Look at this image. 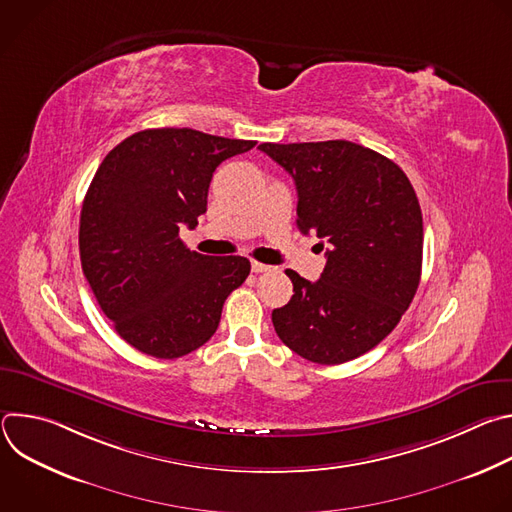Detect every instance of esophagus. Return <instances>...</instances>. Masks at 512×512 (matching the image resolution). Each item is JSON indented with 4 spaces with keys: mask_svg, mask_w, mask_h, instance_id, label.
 I'll list each match as a JSON object with an SVG mask.
<instances>
[{
    "mask_svg": "<svg viewBox=\"0 0 512 512\" xmlns=\"http://www.w3.org/2000/svg\"><path fill=\"white\" fill-rule=\"evenodd\" d=\"M251 269L255 273H265V271L271 269V265H265V263H259V261H251Z\"/></svg>",
    "mask_w": 512,
    "mask_h": 512,
    "instance_id": "esophagus-1",
    "label": "esophagus"
}]
</instances>
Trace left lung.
Masks as SVG:
<instances>
[{
  "mask_svg": "<svg viewBox=\"0 0 512 512\" xmlns=\"http://www.w3.org/2000/svg\"><path fill=\"white\" fill-rule=\"evenodd\" d=\"M296 182L300 233L326 249L318 281L287 269L294 296L273 310L277 336L306 360L348 362L399 324L421 277L423 218L405 172L364 145L261 143Z\"/></svg>",
  "mask_w": 512,
  "mask_h": 512,
  "instance_id": "8db88e82",
  "label": "left lung"
}]
</instances>
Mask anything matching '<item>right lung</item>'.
I'll return each instance as SVG.
<instances>
[{
    "label": "right lung",
    "mask_w": 512,
    "mask_h": 512,
    "mask_svg": "<svg viewBox=\"0 0 512 512\" xmlns=\"http://www.w3.org/2000/svg\"><path fill=\"white\" fill-rule=\"evenodd\" d=\"M255 141L188 127L143 129L105 156L81 210L83 273L117 334L156 358H180L216 332L245 257L186 249L180 229L206 212L214 170Z\"/></svg>",
    "instance_id": "1"
}]
</instances>
